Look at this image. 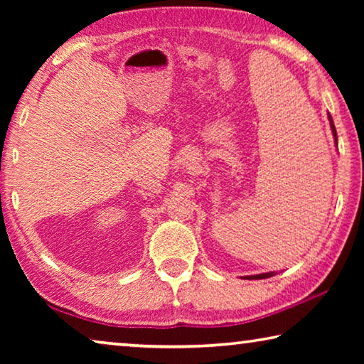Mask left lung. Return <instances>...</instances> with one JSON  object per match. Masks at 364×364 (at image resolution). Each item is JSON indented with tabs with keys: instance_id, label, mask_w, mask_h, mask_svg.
<instances>
[{
	"instance_id": "1",
	"label": "left lung",
	"mask_w": 364,
	"mask_h": 364,
	"mask_svg": "<svg viewBox=\"0 0 364 364\" xmlns=\"http://www.w3.org/2000/svg\"><path fill=\"white\" fill-rule=\"evenodd\" d=\"M329 122H331V130L332 134H334V139L337 143V132H336V127H334V122H332V117L329 115ZM271 276H274V273H263V274H255V276H247L245 279H264V278H271Z\"/></svg>"
}]
</instances>
